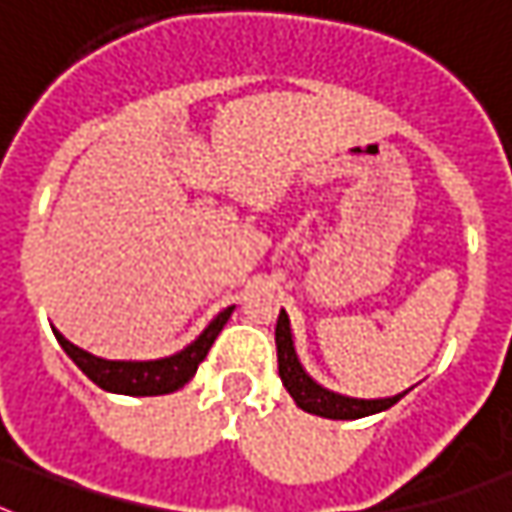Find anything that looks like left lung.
<instances>
[{"instance_id":"left-lung-1","label":"left lung","mask_w":512,"mask_h":512,"mask_svg":"<svg viewBox=\"0 0 512 512\" xmlns=\"http://www.w3.org/2000/svg\"><path fill=\"white\" fill-rule=\"evenodd\" d=\"M276 350L278 376L284 381L286 392L292 394L294 402L305 413L334 418V421H355V418L381 413V410H386V407H392L394 402L402 400V394L389 397V400H352V397H342V394L328 392L321 384H315L313 378L305 373V368L299 365L292 342V328H289V315L284 310H281L276 323Z\"/></svg>"}]
</instances>
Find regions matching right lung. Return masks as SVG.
<instances>
[{
  "label": "right lung",
  "mask_w": 512,
  "mask_h": 512,
  "mask_svg": "<svg viewBox=\"0 0 512 512\" xmlns=\"http://www.w3.org/2000/svg\"><path fill=\"white\" fill-rule=\"evenodd\" d=\"M231 313H234V307H226V310L202 331V336H199L197 342H191L189 347L178 352V355L165 357V360H152V363L102 360V357L89 355V352H83L76 344H70L60 331H54V336H57V342L62 344V350L68 352L70 360H73L94 384L102 386L105 392L131 394V397H155V394L176 392V389H181V386L197 373L199 363L207 357V352H210V347H213L215 342V336L220 334V328L226 326Z\"/></svg>",
  "instance_id": "1"
}]
</instances>
